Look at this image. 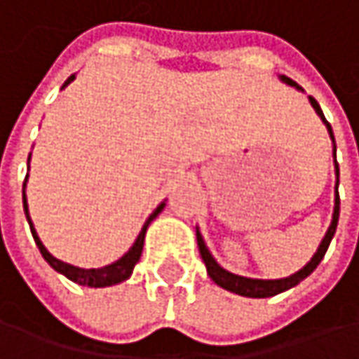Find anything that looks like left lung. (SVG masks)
<instances>
[{
    "label": "left lung",
    "mask_w": 359,
    "mask_h": 359,
    "mask_svg": "<svg viewBox=\"0 0 359 359\" xmlns=\"http://www.w3.org/2000/svg\"><path fill=\"white\" fill-rule=\"evenodd\" d=\"M283 81H286L288 85H294V87H299L294 81H290V79H286L283 76ZM301 89V87H299ZM311 99V105L317 109V114L323 117V111H321V107H319V103L313 99V97H309ZM323 121L327 123V119L323 117ZM327 130H329V134L333 137V132H331V126L327 123ZM335 170H337V177H339V168H337V164H335ZM339 182V180H337ZM337 219H339V193H337V187H335V211H333V222L329 225V229H327L325 238H323V242L319 245V250L315 252V256L311 258V262L306 264L303 270H299L297 274H292V276H288V278H283V280H256V278H243V276H236V274H231V272H227V270H223L219 264L215 262V258L209 254V250H207V245L203 242V238H201V233L197 231V243H199V252H201V258H203V262L207 266V274L211 276V280L215 283V285H219L225 290H231V292H236V294H243V297H254V299H266V297H274V294H278V292H283L286 288H292L294 285H299L303 278H306L317 266L319 262L323 260V256H325L327 248H329V243H331V238H333V233H335V227H337Z\"/></svg>",
    "instance_id": "8db88e82"
}]
</instances>
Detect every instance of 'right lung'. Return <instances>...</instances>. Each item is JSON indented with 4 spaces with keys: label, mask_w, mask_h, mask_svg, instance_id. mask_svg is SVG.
Returning <instances> with one entry per match:
<instances>
[{
    "label": "right lung",
    "mask_w": 359,
    "mask_h": 359,
    "mask_svg": "<svg viewBox=\"0 0 359 359\" xmlns=\"http://www.w3.org/2000/svg\"><path fill=\"white\" fill-rule=\"evenodd\" d=\"M73 79L74 76H69V81H67L65 85H69ZM24 187H26V184H24ZM162 209H164V203H162V205H158V207L154 209V213L148 217V222L144 223V227H142V231H140L137 240L134 242V245L130 248V252H128L126 256H121L117 262L109 264V266L85 270V268H76V266H71V264L56 260L53 254H50V252L44 248V243L40 242V238H38V233H36V229H34L32 222H30V215H28V203H26V193H24V211H26V217H28L30 229H32L34 242H36V245H38L40 254L44 256V260L50 264L56 272L65 274L69 280H73V283H76V285H83V286H111V285H117V283H121V280H126V278H130V274H132L134 266H136V262L140 260V256H142V248H144V236H146V229H148L150 222H152V219L158 215Z\"/></svg>",
    "instance_id": "right-lung-1"
}]
</instances>
